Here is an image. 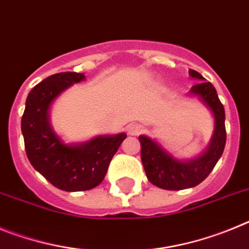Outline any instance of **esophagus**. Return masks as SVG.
<instances>
[{
	"label": "esophagus",
	"mask_w": 249,
	"mask_h": 249,
	"mask_svg": "<svg viewBox=\"0 0 249 249\" xmlns=\"http://www.w3.org/2000/svg\"><path fill=\"white\" fill-rule=\"evenodd\" d=\"M141 128H142V126H141V124H138V123H131V124H128V126H127V132H128V135L136 136L140 133Z\"/></svg>",
	"instance_id": "34e87169"
}]
</instances>
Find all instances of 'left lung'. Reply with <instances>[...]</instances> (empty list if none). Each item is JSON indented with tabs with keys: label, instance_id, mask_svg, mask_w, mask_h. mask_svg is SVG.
<instances>
[{
	"label": "left lung",
	"instance_id": "8db88e82",
	"mask_svg": "<svg viewBox=\"0 0 249 249\" xmlns=\"http://www.w3.org/2000/svg\"><path fill=\"white\" fill-rule=\"evenodd\" d=\"M188 73L199 81L190 92L198 96L199 100L212 111L214 131L208 148L199 157L188 160H177L147 136L138 137L141 142V160L147 178L152 184L162 190L179 191L201 183L212 172L226 146V114L217 91L212 83L204 81L203 76L197 71L190 70Z\"/></svg>",
	"mask_w": 249,
	"mask_h": 249
}]
</instances>
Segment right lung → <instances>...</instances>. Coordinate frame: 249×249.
Here are the masks:
<instances>
[{"mask_svg":"<svg viewBox=\"0 0 249 249\" xmlns=\"http://www.w3.org/2000/svg\"><path fill=\"white\" fill-rule=\"evenodd\" d=\"M83 73L61 72L47 77L28 93L21 129L28 160L50 183L67 192L89 191L103 181L109 162L126 133L98 136L66 144L50 123L51 105L66 89L85 80Z\"/></svg>","mask_w":249,"mask_h":249,"instance_id":"obj_1","label":"right lung"}]
</instances>
